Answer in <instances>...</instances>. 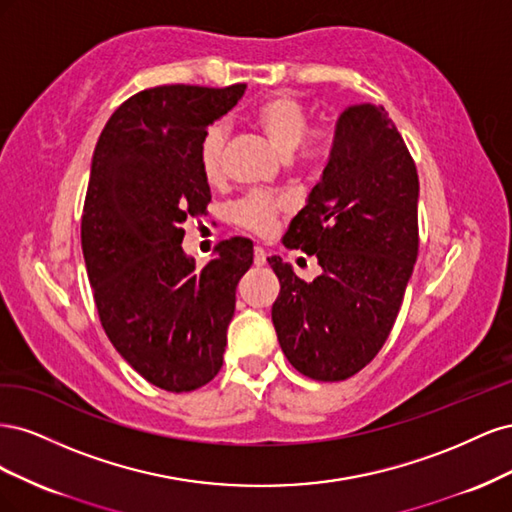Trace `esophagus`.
Here are the masks:
<instances>
[{"mask_svg": "<svg viewBox=\"0 0 512 512\" xmlns=\"http://www.w3.org/2000/svg\"><path fill=\"white\" fill-rule=\"evenodd\" d=\"M254 265H256V267L267 265V252L262 250L260 245H256V247H254Z\"/></svg>", "mask_w": 512, "mask_h": 512, "instance_id": "esophagus-1", "label": "esophagus"}]
</instances>
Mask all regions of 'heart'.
Listing matches in <instances>:
<instances>
[{
  "label": "heart",
  "instance_id": "obj_1",
  "mask_svg": "<svg viewBox=\"0 0 512 512\" xmlns=\"http://www.w3.org/2000/svg\"><path fill=\"white\" fill-rule=\"evenodd\" d=\"M254 126L267 138V143L280 158H290L299 145H303V156L316 160L327 156L331 149V130L314 128L307 134L309 108L292 94H273L265 102L256 106L252 115ZM224 143L226 132L220 123L205 132L200 143V170L209 183H218L224 175ZM284 211V203L267 194H250L232 209V220L239 226L256 232V235H269L277 218Z\"/></svg>",
  "mask_w": 512,
  "mask_h": 512
}]
</instances>
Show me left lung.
Wrapping results in <instances>:
<instances>
[{
    "label": "left lung",
    "instance_id": "1",
    "mask_svg": "<svg viewBox=\"0 0 512 512\" xmlns=\"http://www.w3.org/2000/svg\"><path fill=\"white\" fill-rule=\"evenodd\" d=\"M416 164L393 119L376 104L339 115L327 168L282 243L318 258L303 282L280 256L271 318L282 352L303 376L337 382L384 346L418 254Z\"/></svg>",
    "mask_w": 512,
    "mask_h": 512
}]
</instances>
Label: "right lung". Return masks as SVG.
<instances>
[{
	"mask_svg": "<svg viewBox=\"0 0 512 512\" xmlns=\"http://www.w3.org/2000/svg\"><path fill=\"white\" fill-rule=\"evenodd\" d=\"M245 94L162 85L138 91L106 121L91 160L81 243L102 329L147 382L188 393L224 363L226 329L250 239L232 237L196 269L181 228L211 203L200 143Z\"/></svg>",
	"mask_w": 512,
	"mask_h": 512,
	"instance_id": "right-lung-1",
	"label": "right lung"
}]
</instances>
